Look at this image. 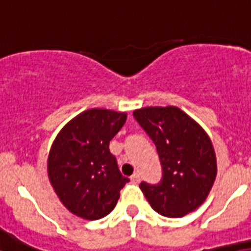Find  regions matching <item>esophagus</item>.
I'll return each mask as SVG.
<instances>
[{
	"label": "esophagus",
	"instance_id": "esophagus-1",
	"mask_svg": "<svg viewBox=\"0 0 251 251\" xmlns=\"http://www.w3.org/2000/svg\"><path fill=\"white\" fill-rule=\"evenodd\" d=\"M131 182H132V183H139V182H140L139 174H133V176H131Z\"/></svg>",
	"mask_w": 251,
	"mask_h": 251
}]
</instances>
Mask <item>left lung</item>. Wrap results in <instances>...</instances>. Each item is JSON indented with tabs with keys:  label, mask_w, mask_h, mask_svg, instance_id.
<instances>
[{
	"label": "left lung",
	"mask_w": 251,
	"mask_h": 251,
	"mask_svg": "<svg viewBox=\"0 0 251 251\" xmlns=\"http://www.w3.org/2000/svg\"><path fill=\"white\" fill-rule=\"evenodd\" d=\"M133 116L156 144L162 165L161 183H140L149 204L173 219L195 211L207 199L217 174L207 132L176 106L139 108Z\"/></svg>",
	"instance_id": "left-lung-1"
}]
</instances>
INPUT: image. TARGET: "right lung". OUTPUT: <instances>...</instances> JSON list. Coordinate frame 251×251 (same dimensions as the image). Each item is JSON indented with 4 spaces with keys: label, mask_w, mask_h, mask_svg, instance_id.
Returning <instances> with one entry per match:
<instances>
[{
    "label": "right lung",
    "mask_w": 251,
    "mask_h": 251,
    "mask_svg": "<svg viewBox=\"0 0 251 251\" xmlns=\"http://www.w3.org/2000/svg\"><path fill=\"white\" fill-rule=\"evenodd\" d=\"M127 112L90 108L69 120L50 149L48 179L65 208L85 220H98L115 208L129 182L120 174L108 144Z\"/></svg>",
    "instance_id": "add662e5"
}]
</instances>
